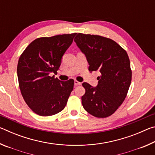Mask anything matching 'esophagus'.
Instances as JSON below:
<instances>
[{
    "label": "esophagus",
    "instance_id": "esophagus-1",
    "mask_svg": "<svg viewBox=\"0 0 155 155\" xmlns=\"http://www.w3.org/2000/svg\"><path fill=\"white\" fill-rule=\"evenodd\" d=\"M74 85H81V83L78 82V81H77V80H75L74 81Z\"/></svg>",
    "mask_w": 155,
    "mask_h": 155
}]
</instances>
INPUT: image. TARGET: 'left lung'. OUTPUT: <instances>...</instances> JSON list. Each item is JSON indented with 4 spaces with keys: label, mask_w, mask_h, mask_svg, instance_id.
Returning <instances> with one entry per match:
<instances>
[{
    "label": "left lung",
    "mask_w": 155,
    "mask_h": 155,
    "mask_svg": "<svg viewBox=\"0 0 155 155\" xmlns=\"http://www.w3.org/2000/svg\"><path fill=\"white\" fill-rule=\"evenodd\" d=\"M74 41L87 57L89 71L101 74L96 87L83 83V108L94 117H109L124 102L130 87L132 70L127 52L115 41L101 35L79 33Z\"/></svg>",
    "instance_id": "obj_1"
}]
</instances>
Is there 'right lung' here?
<instances>
[{
    "label": "right lung",
    "mask_w": 155,
    "mask_h": 155,
    "mask_svg": "<svg viewBox=\"0 0 155 155\" xmlns=\"http://www.w3.org/2000/svg\"><path fill=\"white\" fill-rule=\"evenodd\" d=\"M77 33L43 37L33 40L18 60L17 74L25 103L36 114L50 116L65 108L74 81H59L57 74L62 56Z\"/></svg>",
    "instance_id": "obj_1"
}]
</instances>
